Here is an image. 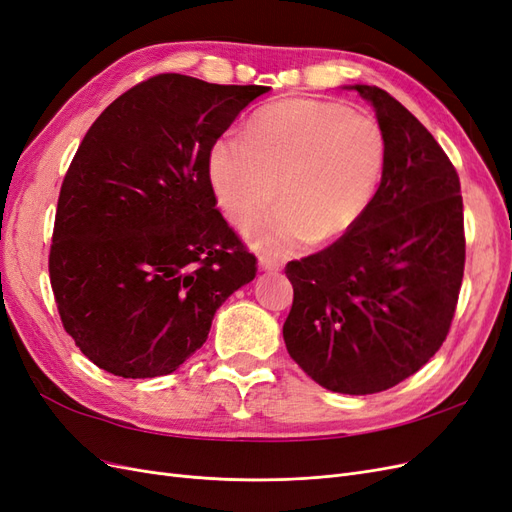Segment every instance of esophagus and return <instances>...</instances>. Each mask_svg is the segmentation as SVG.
I'll return each instance as SVG.
<instances>
[{"mask_svg": "<svg viewBox=\"0 0 512 512\" xmlns=\"http://www.w3.org/2000/svg\"><path fill=\"white\" fill-rule=\"evenodd\" d=\"M258 265H260V269H262V271H269V273H277V271H282V265H280V262H277L275 258L260 256V258H258Z\"/></svg>", "mask_w": 512, "mask_h": 512, "instance_id": "esophagus-1", "label": "esophagus"}]
</instances>
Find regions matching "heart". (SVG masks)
I'll use <instances>...</instances> for the list:
<instances>
[{"instance_id":"1","label":"heart","mask_w":512,"mask_h":512,"mask_svg":"<svg viewBox=\"0 0 512 512\" xmlns=\"http://www.w3.org/2000/svg\"><path fill=\"white\" fill-rule=\"evenodd\" d=\"M386 153L384 130L371 115L339 102L294 98L262 106L243 136L218 138L207 173L220 207L239 228L280 193L283 205L249 223L245 237L262 254L290 256L305 243H335L363 220Z\"/></svg>"}]
</instances>
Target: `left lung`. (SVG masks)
<instances>
[{"instance_id": "8db88e82", "label": "left lung", "mask_w": 512, "mask_h": 512, "mask_svg": "<svg viewBox=\"0 0 512 512\" xmlns=\"http://www.w3.org/2000/svg\"><path fill=\"white\" fill-rule=\"evenodd\" d=\"M386 136L380 188L363 220L322 252L292 260L288 354L324 389L371 395L416 374L451 329L466 265L455 166L391 94L350 85Z\"/></svg>"}]
</instances>
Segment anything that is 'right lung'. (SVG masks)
<instances>
[{
    "instance_id": "add662e5",
    "label": "right lung",
    "mask_w": 512,
    "mask_h": 512,
    "mask_svg": "<svg viewBox=\"0 0 512 512\" xmlns=\"http://www.w3.org/2000/svg\"><path fill=\"white\" fill-rule=\"evenodd\" d=\"M267 91L158 74L87 130L61 183L49 273L66 333L108 374H173L256 277V256L215 209L207 160Z\"/></svg>"
}]
</instances>
